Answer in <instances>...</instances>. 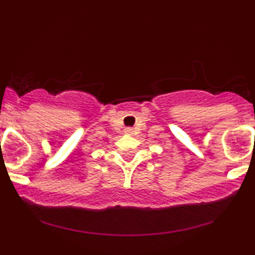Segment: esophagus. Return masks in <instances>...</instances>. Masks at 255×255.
<instances>
[{"instance_id": "esophagus-1", "label": "esophagus", "mask_w": 255, "mask_h": 255, "mask_svg": "<svg viewBox=\"0 0 255 255\" xmlns=\"http://www.w3.org/2000/svg\"><path fill=\"white\" fill-rule=\"evenodd\" d=\"M125 133H126V134H131V133H133V128H130V127L126 128Z\"/></svg>"}]
</instances>
